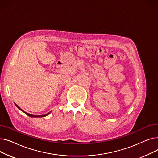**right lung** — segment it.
<instances>
[{
    "label": "right lung",
    "instance_id": "obj_1",
    "mask_svg": "<svg viewBox=\"0 0 158 158\" xmlns=\"http://www.w3.org/2000/svg\"><path fill=\"white\" fill-rule=\"evenodd\" d=\"M16 106L18 107V108H19L21 111H23V110H22V109H20V107H19L16 104ZM25 113H26L27 115H28L29 117H45V116H47V115H48L51 112H49V113H47V114H43V115H32V114H29V113H26V112H25V111H23Z\"/></svg>",
    "mask_w": 158,
    "mask_h": 158
}]
</instances>
